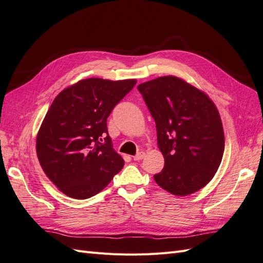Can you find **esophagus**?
<instances>
[{
    "label": "esophagus",
    "instance_id": "obj_1",
    "mask_svg": "<svg viewBox=\"0 0 263 263\" xmlns=\"http://www.w3.org/2000/svg\"><path fill=\"white\" fill-rule=\"evenodd\" d=\"M144 156H145L144 152H139L138 154H136V156L133 157V160L134 161H140V160H142L144 158Z\"/></svg>",
    "mask_w": 263,
    "mask_h": 263
}]
</instances>
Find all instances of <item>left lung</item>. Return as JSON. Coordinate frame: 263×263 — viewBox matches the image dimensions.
Segmentation results:
<instances>
[{
	"mask_svg": "<svg viewBox=\"0 0 263 263\" xmlns=\"http://www.w3.org/2000/svg\"><path fill=\"white\" fill-rule=\"evenodd\" d=\"M138 90L156 121L164 158L156 182L178 197L202 189L218 171L224 151L223 126L213 101L174 76L141 83Z\"/></svg>",
	"mask_w": 263,
	"mask_h": 263,
	"instance_id": "obj_1",
	"label": "left lung"
}]
</instances>
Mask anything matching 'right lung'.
I'll return each instance as SVG.
<instances>
[{
	"label": "right lung",
	"instance_id": "right-lung-1",
	"mask_svg": "<svg viewBox=\"0 0 263 263\" xmlns=\"http://www.w3.org/2000/svg\"><path fill=\"white\" fill-rule=\"evenodd\" d=\"M136 79L80 80L53 101L36 136L40 165L65 196H96L124 165L112 147L106 119Z\"/></svg>",
	"mask_w": 263,
	"mask_h": 263
}]
</instances>
